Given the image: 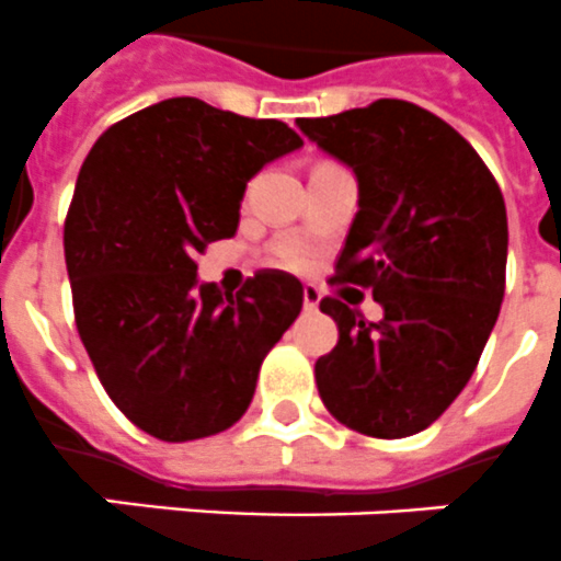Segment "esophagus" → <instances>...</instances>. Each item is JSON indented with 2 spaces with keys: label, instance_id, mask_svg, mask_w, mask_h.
Instances as JSON below:
<instances>
[{
  "label": "esophagus",
  "instance_id": "esophagus-1",
  "mask_svg": "<svg viewBox=\"0 0 561 561\" xmlns=\"http://www.w3.org/2000/svg\"><path fill=\"white\" fill-rule=\"evenodd\" d=\"M320 299H322V294H320V288H317V285H305V288H302L305 311H308V313L317 311V308H320Z\"/></svg>",
  "mask_w": 561,
  "mask_h": 561
}]
</instances>
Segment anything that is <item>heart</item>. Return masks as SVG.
<instances>
[{"instance_id": "b5f03b06", "label": "heart", "mask_w": 561, "mask_h": 561, "mask_svg": "<svg viewBox=\"0 0 561 561\" xmlns=\"http://www.w3.org/2000/svg\"><path fill=\"white\" fill-rule=\"evenodd\" d=\"M279 265L302 267L305 265V253L299 248H282L279 250Z\"/></svg>"}]
</instances>
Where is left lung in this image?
Listing matches in <instances>:
<instances>
[{
    "mask_svg": "<svg viewBox=\"0 0 561 561\" xmlns=\"http://www.w3.org/2000/svg\"><path fill=\"white\" fill-rule=\"evenodd\" d=\"M296 126L357 178L359 209L331 282L371 290L383 305V320L366 322L322 299L340 340L313 368L320 398L363 435L407 438L461 394L499 320L502 190L449 123L407 100Z\"/></svg>",
    "mask_w": 561,
    "mask_h": 561,
    "instance_id": "8db88e82",
    "label": "left lung"
}]
</instances>
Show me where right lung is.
<instances>
[{
	"mask_svg": "<svg viewBox=\"0 0 561 561\" xmlns=\"http://www.w3.org/2000/svg\"><path fill=\"white\" fill-rule=\"evenodd\" d=\"M299 147L282 121L170 98L108 126L83 161L62 233L77 331L108 398L154 438L230 430L302 311L290 273L233 296L193 262L236 233L250 178Z\"/></svg>",
	"mask_w": 561,
	"mask_h": 561,
	"instance_id": "1",
	"label": "right lung"
}]
</instances>
